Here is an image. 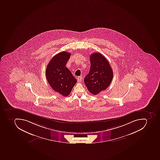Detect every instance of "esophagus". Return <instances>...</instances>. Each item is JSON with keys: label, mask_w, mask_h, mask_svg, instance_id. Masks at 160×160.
I'll use <instances>...</instances> for the list:
<instances>
[{"label": "esophagus", "mask_w": 160, "mask_h": 160, "mask_svg": "<svg viewBox=\"0 0 160 160\" xmlns=\"http://www.w3.org/2000/svg\"><path fill=\"white\" fill-rule=\"evenodd\" d=\"M77 80L78 82H80L82 80V77L81 76H79L77 77Z\"/></svg>", "instance_id": "obj_1"}]
</instances>
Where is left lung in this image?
<instances>
[{
  "instance_id": "obj_1",
  "label": "left lung",
  "mask_w": 160,
  "mask_h": 160,
  "mask_svg": "<svg viewBox=\"0 0 160 160\" xmlns=\"http://www.w3.org/2000/svg\"><path fill=\"white\" fill-rule=\"evenodd\" d=\"M89 73L84 78V83L92 94H98L109 87L113 77L112 69L103 55L96 52L90 56Z\"/></svg>"
}]
</instances>
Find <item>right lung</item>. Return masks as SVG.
<instances>
[{"label":"right lung","mask_w":160,"mask_h":160,"mask_svg":"<svg viewBox=\"0 0 160 160\" xmlns=\"http://www.w3.org/2000/svg\"><path fill=\"white\" fill-rule=\"evenodd\" d=\"M71 54L63 51L55 55L46 69L47 81L51 88L61 95L66 97L69 95L77 79L75 78L70 71L66 67Z\"/></svg>","instance_id":"right-lung-1"}]
</instances>
